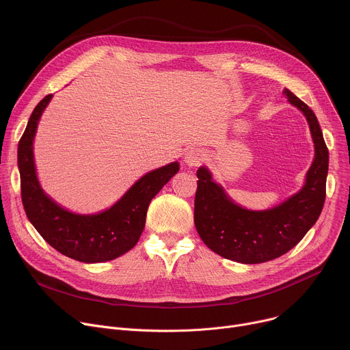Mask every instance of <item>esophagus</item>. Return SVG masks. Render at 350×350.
Segmentation results:
<instances>
[{
    "label": "esophagus",
    "mask_w": 350,
    "mask_h": 350,
    "mask_svg": "<svg viewBox=\"0 0 350 350\" xmlns=\"http://www.w3.org/2000/svg\"><path fill=\"white\" fill-rule=\"evenodd\" d=\"M205 159V154L201 151V149H191L185 154V162L189 166H198L201 165V162Z\"/></svg>",
    "instance_id": "esophagus-1"
}]
</instances>
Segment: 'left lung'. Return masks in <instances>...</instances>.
I'll return each mask as SVG.
<instances>
[{
	"label": "left lung",
	"instance_id": "obj_1",
	"mask_svg": "<svg viewBox=\"0 0 350 350\" xmlns=\"http://www.w3.org/2000/svg\"><path fill=\"white\" fill-rule=\"evenodd\" d=\"M288 101L306 116L316 155L306 184L284 204L254 212L235 205L217 185L208 169L199 167L193 223L209 249L217 255L245 265L277 259L301 241L317 221L325 201L328 148L314 112L289 90Z\"/></svg>",
	"mask_w": 350,
	"mask_h": 350
}]
</instances>
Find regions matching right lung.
I'll return each instance as SVG.
<instances>
[{
	"mask_svg": "<svg viewBox=\"0 0 350 350\" xmlns=\"http://www.w3.org/2000/svg\"><path fill=\"white\" fill-rule=\"evenodd\" d=\"M51 98L53 94H49L37 104L18 146L25 212L38 234L62 255L84 263L113 260L138 242L149 202L178 172V163L173 162L145 174L103 213L81 216L62 209L42 192L33 159L37 123Z\"/></svg>",
	"mask_w": 350,
	"mask_h": 350,
	"instance_id": "obj_1",
	"label": "right lung"
}]
</instances>
